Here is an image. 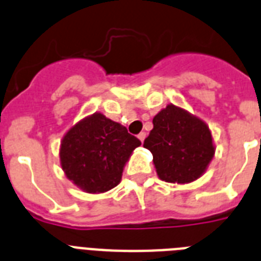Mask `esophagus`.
I'll return each mask as SVG.
<instances>
[{"mask_svg":"<svg viewBox=\"0 0 261 261\" xmlns=\"http://www.w3.org/2000/svg\"><path fill=\"white\" fill-rule=\"evenodd\" d=\"M137 137H138V140H140V141L144 142V140H145V138H146V133L141 132V133H140V135L137 136Z\"/></svg>","mask_w":261,"mask_h":261,"instance_id":"esophagus-1","label":"esophagus"}]
</instances>
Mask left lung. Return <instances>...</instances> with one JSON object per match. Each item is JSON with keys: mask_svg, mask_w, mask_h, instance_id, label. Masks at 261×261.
<instances>
[{"mask_svg": "<svg viewBox=\"0 0 261 261\" xmlns=\"http://www.w3.org/2000/svg\"><path fill=\"white\" fill-rule=\"evenodd\" d=\"M144 147L153 154L159 179L172 184L197 180L216 153L211 129L204 120L172 103L154 116Z\"/></svg>", "mask_w": 261, "mask_h": 261, "instance_id": "8db88e82", "label": "left lung"}]
</instances>
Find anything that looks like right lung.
<instances>
[{"instance_id": "obj_1", "label": "right lung", "mask_w": 261, "mask_h": 261, "mask_svg": "<svg viewBox=\"0 0 261 261\" xmlns=\"http://www.w3.org/2000/svg\"><path fill=\"white\" fill-rule=\"evenodd\" d=\"M140 140L102 112L84 117L64 135L60 165L71 183L86 193H105L121 181L124 166Z\"/></svg>"}]
</instances>
